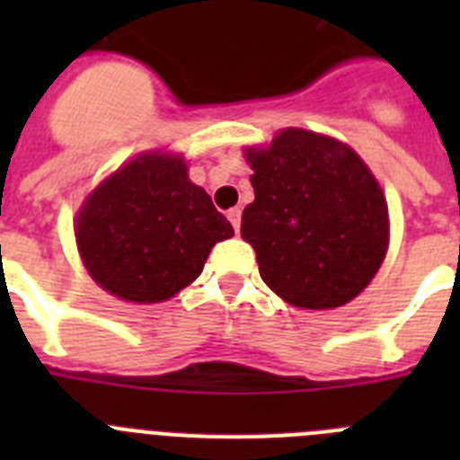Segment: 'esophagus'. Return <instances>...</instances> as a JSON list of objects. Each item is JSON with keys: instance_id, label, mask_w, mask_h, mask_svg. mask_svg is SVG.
I'll return each instance as SVG.
<instances>
[{"instance_id": "34e87169", "label": "esophagus", "mask_w": 460, "mask_h": 460, "mask_svg": "<svg viewBox=\"0 0 460 460\" xmlns=\"http://www.w3.org/2000/svg\"><path fill=\"white\" fill-rule=\"evenodd\" d=\"M227 218L233 223L234 233H239V226H242V209H230L227 211Z\"/></svg>"}]
</instances>
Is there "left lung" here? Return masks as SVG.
Returning <instances> with one entry per match:
<instances>
[{
  "instance_id": "8db88e82",
  "label": "left lung",
  "mask_w": 460,
  "mask_h": 460,
  "mask_svg": "<svg viewBox=\"0 0 460 460\" xmlns=\"http://www.w3.org/2000/svg\"><path fill=\"white\" fill-rule=\"evenodd\" d=\"M255 200L242 237L260 276L288 304L343 306L371 283L389 246V211L368 165L336 137L283 128L243 149Z\"/></svg>"
}]
</instances>
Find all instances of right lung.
I'll return each mask as SVG.
<instances>
[{
	"mask_svg": "<svg viewBox=\"0 0 460 460\" xmlns=\"http://www.w3.org/2000/svg\"><path fill=\"white\" fill-rule=\"evenodd\" d=\"M233 226L205 189L189 180L184 156L147 152L101 181L75 217L80 258L105 292L158 304L200 276L214 243Z\"/></svg>",
	"mask_w": 460,
	"mask_h": 460,
	"instance_id": "add662e5",
	"label": "right lung"
}]
</instances>
